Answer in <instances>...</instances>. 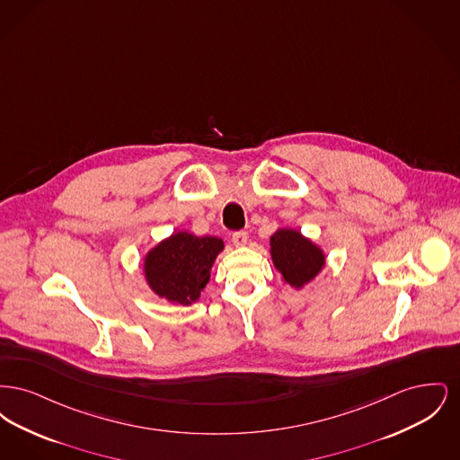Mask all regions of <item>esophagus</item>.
Listing matches in <instances>:
<instances>
[{"instance_id":"34e87169","label":"esophagus","mask_w":460,"mask_h":460,"mask_svg":"<svg viewBox=\"0 0 460 460\" xmlns=\"http://www.w3.org/2000/svg\"><path fill=\"white\" fill-rule=\"evenodd\" d=\"M246 241H248V234H246L244 231H238V233H234V234H233V244H234V246H238V248L244 246V244H246Z\"/></svg>"}]
</instances>
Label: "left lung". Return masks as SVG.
I'll use <instances>...</instances> for the list:
<instances>
[{
    "label": "left lung",
    "mask_w": 460,
    "mask_h": 460,
    "mask_svg": "<svg viewBox=\"0 0 460 460\" xmlns=\"http://www.w3.org/2000/svg\"><path fill=\"white\" fill-rule=\"evenodd\" d=\"M269 253L285 285L302 289L326 267V252L298 229L278 227L269 238Z\"/></svg>",
    "instance_id": "8db88e82"
}]
</instances>
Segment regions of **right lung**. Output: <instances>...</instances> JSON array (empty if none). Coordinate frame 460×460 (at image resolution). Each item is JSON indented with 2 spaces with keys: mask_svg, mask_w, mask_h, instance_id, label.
<instances>
[{
  "mask_svg": "<svg viewBox=\"0 0 460 460\" xmlns=\"http://www.w3.org/2000/svg\"><path fill=\"white\" fill-rule=\"evenodd\" d=\"M222 252L224 241L217 236L177 231L145 253V281L158 298L175 305H193L210 281L212 267Z\"/></svg>",
  "mask_w": 460,
  "mask_h": 460,
  "instance_id": "1",
  "label": "right lung"
}]
</instances>
